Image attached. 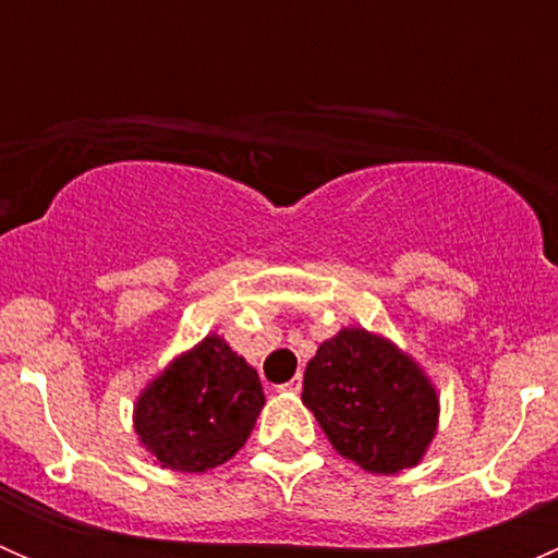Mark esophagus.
Masks as SVG:
<instances>
[{"label": "esophagus", "mask_w": 558, "mask_h": 558, "mask_svg": "<svg viewBox=\"0 0 558 558\" xmlns=\"http://www.w3.org/2000/svg\"><path fill=\"white\" fill-rule=\"evenodd\" d=\"M300 388H302V378H300V375H296V378H291V380H286V384H280V386H278V391L300 393Z\"/></svg>", "instance_id": "1"}]
</instances>
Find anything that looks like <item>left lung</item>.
Returning a JSON list of instances; mask_svg holds the SVG:
<instances>
[{"mask_svg": "<svg viewBox=\"0 0 558 558\" xmlns=\"http://www.w3.org/2000/svg\"><path fill=\"white\" fill-rule=\"evenodd\" d=\"M302 402L337 453L367 472L415 466L437 429V393L393 342L342 329L307 362Z\"/></svg>", "mask_w": 558, "mask_h": 558, "instance_id": "obj_1", "label": "left lung"}]
</instances>
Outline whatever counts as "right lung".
I'll return each mask as SVG.
<instances>
[{"mask_svg":"<svg viewBox=\"0 0 558 558\" xmlns=\"http://www.w3.org/2000/svg\"><path fill=\"white\" fill-rule=\"evenodd\" d=\"M262 408L256 369L207 335L140 393L134 432L161 466L205 472L245 446Z\"/></svg>","mask_w":558,"mask_h":558,"instance_id":"obj_1","label":"right lung"}]
</instances>
